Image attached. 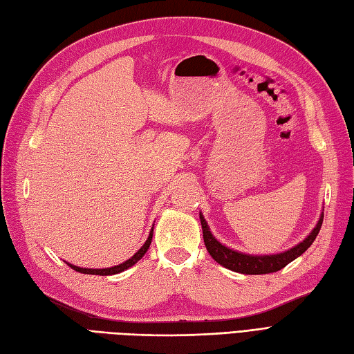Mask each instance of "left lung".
Listing matches in <instances>:
<instances>
[{
  "mask_svg": "<svg viewBox=\"0 0 354 354\" xmlns=\"http://www.w3.org/2000/svg\"><path fill=\"white\" fill-rule=\"evenodd\" d=\"M323 218L324 215H321L317 227L312 230V233L308 238L298 243L297 247L285 251V253L271 254V256H251V254L238 253V251L227 248L225 245H223V243H219L214 236H212L206 219H204V216L200 214V221L203 227V239H204V245H206L209 251V254L214 257L219 265H223L225 268H229L234 272H241V274H270V272H276L281 268H285L289 262H292L294 259L301 256L304 251L312 245V242L315 241L317 234L319 233L321 224H323Z\"/></svg>",
  "mask_w": 354,
  "mask_h": 354,
  "instance_id": "8db88e82",
  "label": "left lung"
}]
</instances>
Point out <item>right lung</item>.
Segmentation results:
<instances>
[{
    "label": "right lung",
    "instance_id": "right-lung-1",
    "mask_svg": "<svg viewBox=\"0 0 354 354\" xmlns=\"http://www.w3.org/2000/svg\"><path fill=\"white\" fill-rule=\"evenodd\" d=\"M151 239H153V230H151V233H150V236H148V239L145 241L144 245L139 248V251H138L136 254H133V256L129 259V261H125L124 263H120V265H116V266H112V268H104V270H89V268H80V266H75V265H71V263H68V265H69L71 268H73V270H75V271H78V272H83V274H93V276H112V274L122 272L124 270L130 268V266L135 265V263L139 261V259H142V256L147 253L148 247H150Z\"/></svg>",
    "mask_w": 354,
    "mask_h": 354
}]
</instances>
